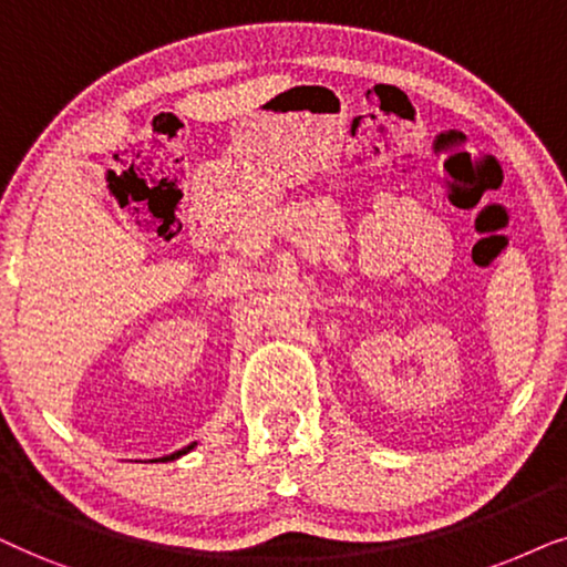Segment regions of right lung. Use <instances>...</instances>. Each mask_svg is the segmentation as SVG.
<instances>
[{
  "instance_id": "obj_1",
  "label": "right lung",
  "mask_w": 567,
  "mask_h": 567,
  "mask_svg": "<svg viewBox=\"0 0 567 567\" xmlns=\"http://www.w3.org/2000/svg\"><path fill=\"white\" fill-rule=\"evenodd\" d=\"M196 446V443H192V446H186V449H181V451H176V454H171V456H163V462H173V458H178V456H184V454H188V451H192Z\"/></svg>"
}]
</instances>
